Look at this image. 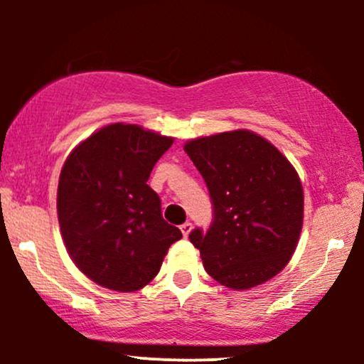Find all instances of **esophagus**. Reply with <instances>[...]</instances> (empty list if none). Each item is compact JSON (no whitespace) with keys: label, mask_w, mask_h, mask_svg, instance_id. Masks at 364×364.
Segmentation results:
<instances>
[{"label":"esophagus","mask_w":364,"mask_h":364,"mask_svg":"<svg viewBox=\"0 0 364 364\" xmlns=\"http://www.w3.org/2000/svg\"><path fill=\"white\" fill-rule=\"evenodd\" d=\"M191 228H193V225H191V223H190V220H186V223H185V224H181V228H179V229H181L183 236H185V237H186L188 235H190Z\"/></svg>","instance_id":"34e87169"}]
</instances>
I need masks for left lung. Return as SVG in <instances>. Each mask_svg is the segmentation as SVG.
<instances>
[{
    "label": "left lung",
    "mask_w": 364,
    "mask_h": 364,
    "mask_svg": "<svg viewBox=\"0 0 364 364\" xmlns=\"http://www.w3.org/2000/svg\"><path fill=\"white\" fill-rule=\"evenodd\" d=\"M185 152L212 200L210 228L190 232L208 275L231 289L277 275L303 225V186L289 161L248 129L191 140Z\"/></svg>",
    "instance_id": "1"
}]
</instances>
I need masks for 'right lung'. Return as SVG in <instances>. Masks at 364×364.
I'll return each mask as SVG.
<instances>
[{"instance_id": "right-lung-1", "label": "right lung", "mask_w": 364, "mask_h": 364, "mask_svg": "<svg viewBox=\"0 0 364 364\" xmlns=\"http://www.w3.org/2000/svg\"><path fill=\"white\" fill-rule=\"evenodd\" d=\"M171 136L114 123L83 140L63 166L58 220L66 250L87 277L112 291H139L156 277L183 235L162 219L147 185Z\"/></svg>"}]
</instances>
